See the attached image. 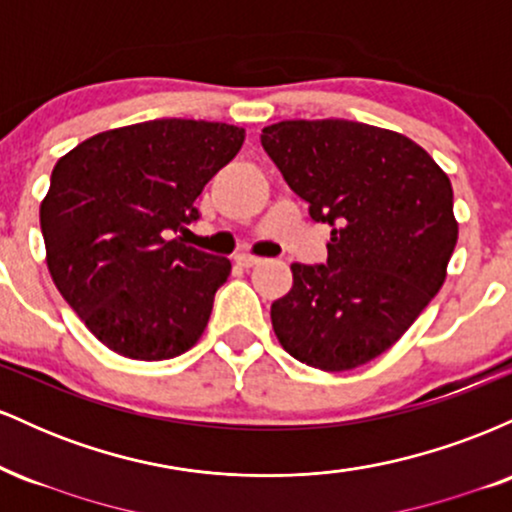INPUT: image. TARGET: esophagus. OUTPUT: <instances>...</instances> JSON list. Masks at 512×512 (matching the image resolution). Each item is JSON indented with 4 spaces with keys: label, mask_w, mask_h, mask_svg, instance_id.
<instances>
[{
    "label": "esophagus",
    "mask_w": 512,
    "mask_h": 512,
    "mask_svg": "<svg viewBox=\"0 0 512 512\" xmlns=\"http://www.w3.org/2000/svg\"><path fill=\"white\" fill-rule=\"evenodd\" d=\"M236 262L240 264V267L250 269V267H255V264H260L262 257H255V255H238Z\"/></svg>",
    "instance_id": "obj_1"
}]
</instances>
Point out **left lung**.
Listing matches in <instances>:
<instances>
[{"mask_svg": "<svg viewBox=\"0 0 512 512\" xmlns=\"http://www.w3.org/2000/svg\"><path fill=\"white\" fill-rule=\"evenodd\" d=\"M262 146L315 221L327 264H291L272 327L293 358L339 373L385 354L448 276L457 245L452 185L426 149L351 120H284Z\"/></svg>", "mask_w": 512, "mask_h": 512, "instance_id": "8db88e82", "label": "left lung"}]
</instances>
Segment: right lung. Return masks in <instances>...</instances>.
I'll list each match as a JSON object with an SVG mask.
<instances>
[{
	"instance_id": "right-lung-1",
	"label": "right lung",
	"mask_w": 512,
	"mask_h": 512,
	"mask_svg": "<svg viewBox=\"0 0 512 512\" xmlns=\"http://www.w3.org/2000/svg\"><path fill=\"white\" fill-rule=\"evenodd\" d=\"M243 142V127L170 117L93 134L52 168L40 202L45 262L110 351L166 361L207 330L231 260L173 233L197 219L195 199Z\"/></svg>"
}]
</instances>
